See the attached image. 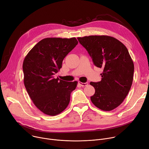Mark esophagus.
<instances>
[{"mask_svg": "<svg viewBox=\"0 0 149 149\" xmlns=\"http://www.w3.org/2000/svg\"><path fill=\"white\" fill-rule=\"evenodd\" d=\"M78 84L82 87H85V86H87L88 85V83H82V82H78Z\"/></svg>", "mask_w": 149, "mask_h": 149, "instance_id": "1", "label": "esophagus"}]
</instances>
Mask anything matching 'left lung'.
I'll return each instance as SVG.
<instances>
[{
  "label": "left lung",
  "mask_w": 149,
  "mask_h": 149,
  "mask_svg": "<svg viewBox=\"0 0 149 149\" xmlns=\"http://www.w3.org/2000/svg\"><path fill=\"white\" fill-rule=\"evenodd\" d=\"M77 39L87 50L93 64L103 69L100 81L90 83L95 89L91 101L102 111H112L123 102L132 83L134 66L128 50L118 40L108 36Z\"/></svg>",
  "instance_id": "left-lung-1"
}]
</instances>
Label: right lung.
I'll list each match as a JSON object with an SVG mask.
<instances>
[{
	"label": "right lung",
	"mask_w": 149,
	"mask_h": 149,
	"mask_svg": "<svg viewBox=\"0 0 149 149\" xmlns=\"http://www.w3.org/2000/svg\"><path fill=\"white\" fill-rule=\"evenodd\" d=\"M78 43L75 37L46 38L25 57L22 65L24 86L34 105L46 115H58L69 104L71 93L78 82L54 78V75Z\"/></svg>",
	"instance_id": "add662e5"
}]
</instances>
